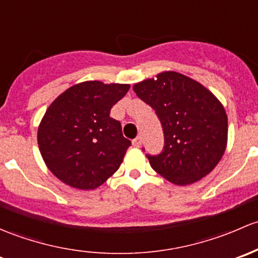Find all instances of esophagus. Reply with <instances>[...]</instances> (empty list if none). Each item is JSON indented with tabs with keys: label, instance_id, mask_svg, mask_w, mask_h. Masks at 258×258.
<instances>
[{
	"label": "esophagus",
	"instance_id": "obj_1",
	"mask_svg": "<svg viewBox=\"0 0 258 258\" xmlns=\"http://www.w3.org/2000/svg\"><path fill=\"white\" fill-rule=\"evenodd\" d=\"M140 145H142V138H140V137L135 138V139L133 140V147H134V148H140Z\"/></svg>",
	"mask_w": 258,
	"mask_h": 258
}]
</instances>
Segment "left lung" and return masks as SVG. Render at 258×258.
<instances>
[{
	"label": "left lung",
	"mask_w": 258,
	"mask_h": 258,
	"mask_svg": "<svg viewBox=\"0 0 258 258\" xmlns=\"http://www.w3.org/2000/svg\"><path fill=\"white\" fill-rule=\"evenodd\" d=\"M133 90L160 119L165 147L148 155L151 168L180 186L194 184L219 164L227 145V114L208 88L172 71L134 84Z\"/></svg>",
	"instance_id": "obj_1"
}]
</instances>
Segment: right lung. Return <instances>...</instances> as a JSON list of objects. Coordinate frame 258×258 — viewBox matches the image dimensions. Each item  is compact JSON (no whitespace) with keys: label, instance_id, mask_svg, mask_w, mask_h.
<instances>
[{"label":"right lung","instance_id":"1","mask_svg":"<svg viewBox=\"0 0 258 258\" xmlns=\"http://www.w3.org/2000/svg\"><path fill=\"white\" fill-rule=\"evenodd\" d=\"M129 84L87 81L58 95L44 113L37 133L47 168L68 186L93 190L119 169L132 145L110 109Z\"/></svg>","mask_w":258,"mask_h":258}]
</instances>
